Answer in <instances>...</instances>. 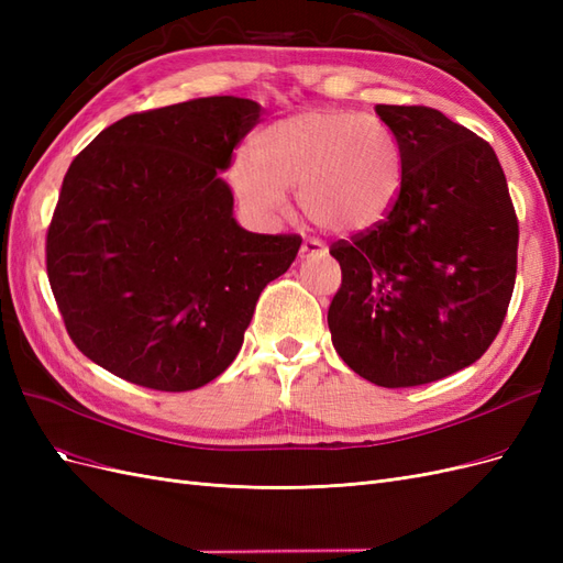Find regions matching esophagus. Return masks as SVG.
<instances>
[{"mask_svg":"<svg viewBox=\"0 0 563 563\" xmlns=\"http://www.w3.org/2000/svg\"><path fill=\"white\" fill-rule=\"evenodd\" d=\"M327 253V246H323L319 240H305L300 246V258H312V255H323Z\"/></svg>","mask_w":563,"mask_h":563,"instance_id":"esophagus-1","label":"esophagus"}]
</instances>
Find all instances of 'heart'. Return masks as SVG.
<instances>
[{
	"instance_id": "heart-1",
	"label": "heart",
	"mask_w": 563,
	"mask_h": 563,
	"mask_svg": "<svg viewBox=\"0 0 563 563\" xmlns=\"http://www.w3.org/2000/svg\"><path fill=\"white\" fill-rule=\"evenodd\" d=\"M230 180L236 199L255 216H279L286 190H298L310 223L354 234L378 225L395 203L401 152L378 117L310 110L263 129L255 152H236Z\"/></svg>"
}]
</instances>
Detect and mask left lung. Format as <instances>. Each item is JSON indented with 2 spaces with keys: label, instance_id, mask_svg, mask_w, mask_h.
<instances>
[{
  "label": "left lung",
  "instance_id": "8db88e82",
  "mask_svg": "<svg viewBox=\"0 0 563 563\" xmlns=\"http://www.w3.org/2000/svg\"><path fill=\"white\" fill-rule=\"evenodd\" d=\"M401 152L378 225L331 244L343 284L333 347L380 387L441 380L496 340L517 279L519 220L493 147L424 106H376Z\"/></svg>",
  "mask_w": 563,
  "mask_h": 563
}]
</instances>
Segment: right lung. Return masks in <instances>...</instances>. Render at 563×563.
I'll use <instances>...</instances> for the list:
<instances>
[{
    "mask_svg": "<svg viewBox=\"0 0 563 563\" xmlns=\"http://www.w3.org/2000/svg\"><path fill=\"white\" fill-rule=\"evenodd\" d=\"M258 119L249 98H195L119 119L73 159L46 275L91 362L159 391L197 389L234 362L263 288L302 242L236 225L218 178Z\"/></svg>",
    "mask_w": 563,
    "mask_h": 563,
    "instance_id": "add662e5",
    "label": "right lung"
}]
</instances>
